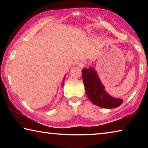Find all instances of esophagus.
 <instances>
[{
    "label": "esophagus",
    "mask_w": 148,
    "mask_h": 148,
    "mask_svg": "<svg viewBox=\"0 0 148 148\" xmlns=\"http://www.w3.org/2000/svg\"><path fill=\"white\" fill-rule=\"evenodd\" d=\"M77 65L79 67H83L85 66V65H86V62L84 61H78L77 63Z\"/></svg>",
    "instance_id": "1"
}]
</instances>
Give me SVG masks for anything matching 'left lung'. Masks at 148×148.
I'll list each match as a JSON object with an SVG mask.
<instances>
[{
  "instance_id": "1",
  "label": "left lung",
  "mask_w": 148,
  "mask_h": 148,
  "mask_svg": "<svg viewBox=\"0 0 148 148\" xmlns=\"http://www.w3.org/2000/svg\"><path fill=\"white\" fill-rule=\"evenodd\" d=\"M82 78L86 95L92 103L108 109L115 108L123 103V99L114 98L105 91L98 74L92 67L82 70Z\"/></svg>"
}]
</instances>
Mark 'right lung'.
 <instances>
[{
	"instance_id": "right-lung-1",
	"label": "right lung",
	"mask_w": 148,
	"mask_h": 148,
	"mask_svg": "<svg viewBox=\"0 0 148 148\" xmlns=\"http://www.w3.org/2000/svg\"><path fill=\"white\" fill-rule=\"evenodd\" d=\"M65 77H66V75H65V76L64 77L63 79H62V84H61V87H63V86H64V79H65Z\"/></svg>"
}]
</instances>
